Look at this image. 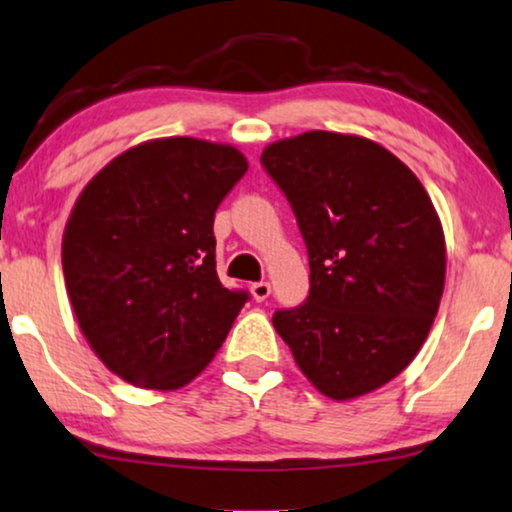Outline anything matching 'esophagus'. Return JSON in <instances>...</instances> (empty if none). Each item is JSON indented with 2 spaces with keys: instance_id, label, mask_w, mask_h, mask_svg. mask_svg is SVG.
Returning <instances> with one entry per match:
<instances>
[{
  "instance_id": "obj_1",
  "label": "esophagus",
  "mask_w": 512,
  "mask_h": 512,
  "mask_svg": "<svg viewBox=\"0 0 512 512\" xmlns=\"http://www.w3.org/2000/svg\"><path fill=\"white\" fill-rule=\"evenodd\" d=\"M270 291H272V287H270V282H254L251 284V296H254V301H265V298L270 296Z\"/></svg>"
}]
</instances>
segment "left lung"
I'll return each instance as SVG.
<instances>
[{"label": "left lung", "mask_w": 512, "mask_h": 512, "mask_svg": "<svg viewBox=\"0 0 512 512\" xmlns=\"http://www.w3.org/2000/svg\"><path fill=\"white\" fill-rule=\"evenodd\" d=\"M261 162L310 256L308 298L272 324L322 395L374 393L409 367L440 308L447 247L433 199L402 159L355 134L305 131Z\"/></svg>", "instance_id": "obj_1"}]
</instances>
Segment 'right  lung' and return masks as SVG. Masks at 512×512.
Returning <instances> with one entry per match:
<instances>
[{
	"instance_id": "1",
	"label": "right lung",
	"mask_w": 512,
	"mask_h": 512,
	"mask_svg": "<svg viewBox=\"0 0 512 512\" xmlns=\"http://www.w3.org/2000/svg\"><path fill=\"white\" fill-rule=\"evenodd\" d=\"M247 169L235 145L169 136L124 150L79 192L65 289L86 343L126 383L188 386L240 315L247 294L218 280L214 216Z\"/></svg>"
}]
</instances>
